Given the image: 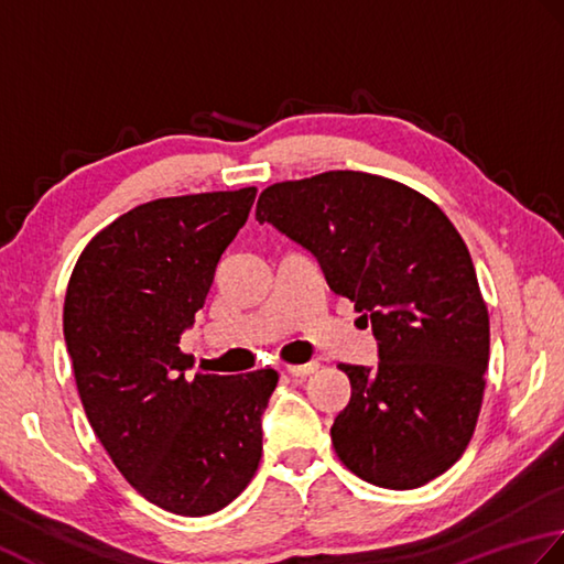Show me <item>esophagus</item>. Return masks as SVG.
Returning a JSON list of instances; mask_svg holds the SVG:
<instances>
[{
  "label": "esophagus",
  "mask_w": 564,
  "mask_h": 564,
  "mask_svg": "<svg viewBox=\"0 0 564 564\" xmlns=\"http://www.w3.org/2000/svg\"><path fill=\"white\" fill-rule=\"evenodd\" d=\"M318 367V362H304V365H286V372H290L292 377H306L312 375Z\"/></svg>",
  "instance_id": "1"
}]
</instances>
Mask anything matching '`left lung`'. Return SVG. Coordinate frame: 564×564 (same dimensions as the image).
Listing matches in <instances>:
<instances>
[{
    "instance_id": "1",
    "label": "left lung",
    "mask_w": 564,
    "mask_h": 564,
    "mask_svg": "<svg viewBox=\"0 0 564 564\" xmlns=\"http://www.w3.org/2000/svg\"><path fill=\"white\" fill-rule=\"evenodd\" d=\"M256 218L318 260L377 338L372 367H338L350 401L330 426L352 475L416 489L473 438L489 365V314L463 236L438 204L401 182L330 170L278 182Z\"/></svg>"
}]
</instances>
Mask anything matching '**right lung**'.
I'll return each mask as SVG.
<instances>
[{"label": "right lung", "mask_w": 564, "mask_h": 564, "mask_svg": "<svg viewBox=\"0 0 564 564\" xmlns=\"http://www.w3.org/2000/svg\"><path fill=\"white\" fill-rule=\"evenodd\" d=\"M256 187L135 206L89 240L63 333L91 431L155 507L209 516L248 487L278 372L185 375L180 338L204 306Z\"/></svg>", "instance_id": "obj_1"}]
</instances>
